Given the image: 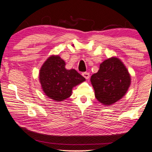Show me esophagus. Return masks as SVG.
I'll list each match as a JSON object with an SVG mask.
<instances>
[{"mask_svg": "<svg viewBox=\"0 0 152 152\" xmlns=\"http://www.w3.org/2000/svg\"><path fill=\"white\" fill-rule=\"evenodd\" d=\"M82 76H83L86 79H88L90 78V74L88 72H83L82 73Z\"/></svg>", "mask_w": 152, "mask_h": 152, "instance_id": "obj_1", "label": "esophagus"}]
</instances>
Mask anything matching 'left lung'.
I'll list each match as a JSON object with an SVG mask.
<instances>
[{
	"label": "left lung",
	"mask_w": 152,
	"mask_h": 152,
	"mask_svg": "<svg viewBox=\"0 0 152 152\" xmlns=\"http://www.w3.org/2000/svg\"><path fill=\"white\" fill-rule=\"evenodd\" d=\"M91 81L97 100L104 105H111L126 93L131 78L123 63L113 57L100 64L99 70L92 75Z\"/></svg>",
	"instance_id": "1"
}]
</instances>
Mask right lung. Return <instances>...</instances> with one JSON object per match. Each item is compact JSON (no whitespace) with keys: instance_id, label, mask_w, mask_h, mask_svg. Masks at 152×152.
<instances>
[{"instance_id":"add662e5","label":"right lung","mask_w":152,"mask_h":152,"mask_svg":"<svg viewBox=\"0 0 152 152\" xmlns=\"http://www.w3.org/2000/svg\"><path fill=\"white\" fill-rule=\"evenodd\" d=\"M64 61L58 56H52L43 64L39 73L41 86L47 96L62 102L71 95L73 87L85 81L74 69L67 70Z\"/></svg>"}]
</instances>
